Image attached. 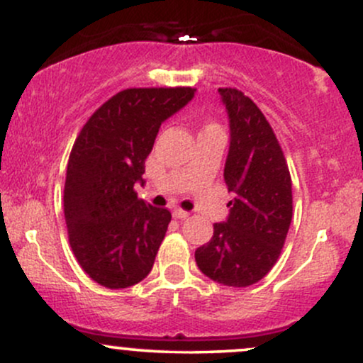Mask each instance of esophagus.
<instances>
[{
  "instance_id": "1",
  "label": "esophagus",
  "mask_w": 363,
  "mask_h": 363,
  "mask_svg": "<svg viewBox=\"0 0 363 363\" xmlns=\"http://www.w3.org/2000/svg\"><path fill=\"white\" fill-rule=\"evenodd\" d=\"M172 215H174V218H177V220H186V218H189V213L184 211V209H181V208L174 209Z\"/></svg>"
}]
</instances>
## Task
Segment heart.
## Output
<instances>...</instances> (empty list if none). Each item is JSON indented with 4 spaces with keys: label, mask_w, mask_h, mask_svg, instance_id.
<instances>
[{
    "label": "heart",
    "mask_w": 363,
    "mask_h": 363,
    "mask_svg": "<svg viewBox=\"0 0 363 363\" xmlns=\"http://www.w3.org/2000/svg\"><path fill=\"white\" fill-rule=\"evenodd\" d=\"M206 130H220V128H218V125H215V123H208V125H204L203 132H206Z\"/></svg>",
    "instance_id": "obj_1"
}]
</instances>
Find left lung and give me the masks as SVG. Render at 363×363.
<instances>
[{"label": "left lung", "instance_id": "8db88e82", "mask_svg": "<svg viewBox=\"0 0 363 363\" xmlns=\"http://www.w3.org/2000/svg\"><path fill=\"white\" fill-rule=\"evenodd\" d=\"M230 121L225 182L230 215L196 250L201 272L230 287L259 282L274 267L292 220V182L272 126L242 91L220 87Z\"/></svg>", "mask_w": 363, "mask_h": 363}]
</instances>
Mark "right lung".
Listing matches in <instances>:
<instances>
[{"mask_svg":"<svg viewBox=\"0 0 363 363\" xmlns=\"http://www.w3.org/2000/svg\"><path fill=\"white\" fill-rule=\"evenodd\" d=\"M194 87H132L108 99L82 126L69 155L64 215L82 270L108 289L143 281L170 211L138 199L145 159L160 125L193 99Z\"/></svg>","mask_w":363,"mask_h":363,"instance_id":"1","label":"right lung"}]
</instances>
